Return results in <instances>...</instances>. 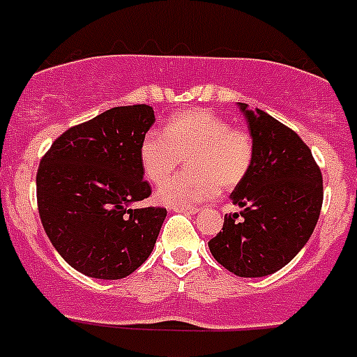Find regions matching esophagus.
<instances>
[{
    "mask_svg": "<svg viewBox=\"0 0 357 357\" xmlns=\"http://www.w3.org/2000/svg\"><path fill=\"white\" fill-rule=\"evenodd\" d=\"M172 209H174L176 213H185V214H197V213H199V209H197V207H172Z\"/></svg>",
    "mask_w": 357,
    "mask_h": 357,
    "instance_id": "1",
    "label": "esophagus"
}]
</instances>
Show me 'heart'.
Returning <instances> with one entry per match:
<instances>
[{
	"label": "heart",
	"instance_id": "1",
	"mask_svg": "<svg viewBox=\"0 0 357 357\" xmlns=\"http://www.w3.org/2000/svg\"><path fill=\"white\" fill-rule=\"evenodd\" d=\"M252 139L230 127L223 116L193 108L169 119L164 132L150 130L139 146V160L151 183H162L186 158V169L158 188L157 200L169 207H192L234 190L252 164Z\"/></svg>",
	"mask_w": 357,
	"mask_h": 357
}]
</instances>
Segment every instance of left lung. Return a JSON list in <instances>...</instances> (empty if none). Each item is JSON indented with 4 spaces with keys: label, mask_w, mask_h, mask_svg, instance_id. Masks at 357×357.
<instances>
[{
    "label": "left lung",
    "mask_w": 357,
    "mask_h": 357,
    "mask_svg": "<svg viewBox=\"0 0 357 357\" xmlns=\"http://www.w3.org/2000/svg\"><path fill=\"white\" fill-rule=\"evenodd\" d=\"M252 137V164L230 199L241 213L225 214L209 241L220 265L238 278L281 271L307 244L323 206V176L310 148L289 127L238 102Z\"/></svg>",
    "instance_id": "left-lung-1"
}]
</instances>
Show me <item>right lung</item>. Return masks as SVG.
<instances>
[{
    "label": "right lung",
    "instance_id": "obj_1",
    "mask_svg": "<svg viewBox=\"0 0 357 357\" xmlns=\"http://www.w3.org/2000/svg\"><path fill=\"white\" fill-rule=\"evenodd\" d=\"M153 123L148 105L112 108L66 130L41 158V223L59 255L83 275L123 279L153 251L167 211L130 209L151 193L139 146Z\"/></svg>",
    "mask_w": 357,
    "mask_h": 357
}]
</instances>
